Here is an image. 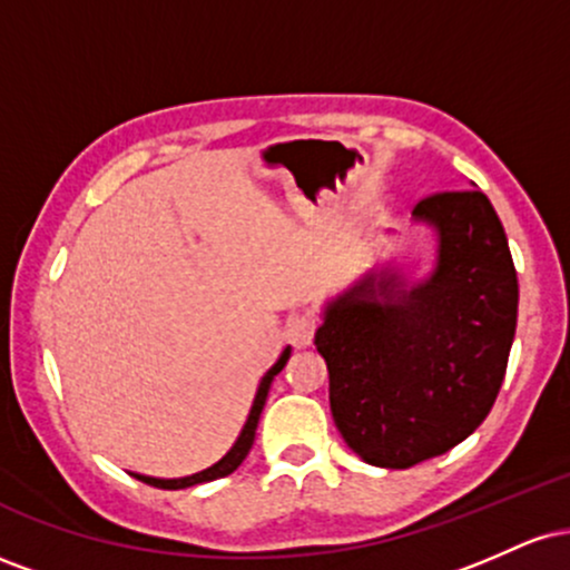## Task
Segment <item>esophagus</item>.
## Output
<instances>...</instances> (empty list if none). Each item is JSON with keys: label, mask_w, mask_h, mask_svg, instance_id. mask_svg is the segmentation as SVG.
Here are the masks:
<instances>
[{"label": "esophagus", "mask_w": 570, "mask_h": 570, "mask_svg": "<svg viewBox=\"0 0 570 570\" xmlns=\"http://www.w3.org/2000/svg\"><path fill=\"white\" fill-rule=\"evenodd\" d=\"M316 316L313 313H294V316L286 322V343H292L294 348H305L311 345L313 335H316Z\"/></svg>", "instance_id": "esophagus-1"}]
</instances>
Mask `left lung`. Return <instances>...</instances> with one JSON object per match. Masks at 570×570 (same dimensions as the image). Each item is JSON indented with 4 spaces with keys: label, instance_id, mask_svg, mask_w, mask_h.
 Returning a JSON list of instances; mask_svg holds the SVG:
<instances>
[{
    "label": "left lung",
    "instance_id": "8db88e82",
    "mask_svg": "<svg viewBox=\"0 0 570 570\" xmlns=\"http://www.w3.org/2000/svg\"><path fill=\"white\" fill-rule=\"evenodd\" d=\"M412 214L440 233L431 278L404 292L394 276H367L330 305L313 340L340 434L383 469L448 453L485 421L507 375L520 297L485 193L442 189Z\"/></svg>",
    "mask_w": 570,
    "mask_h": 570
}]
</instances>
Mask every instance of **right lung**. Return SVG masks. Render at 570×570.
Segmentation results:
<instances>
[{
    "mask_svg": "<svg viewBox=\"0 0 570 570\" xmlns=\"http://www.w3.org/2000/svg\"><path fill=\"white\" fill-rule=\"evenodd\" d=\"M289 348L281 353V358L276 364H273L271 370L265 372V377L259 381V389H257V396H254V404H252V412H248V421L244 431H240L238 442L233 444V450L222 458L219 463H214L212 469H206V472H198L193 476H181V480H155V476H141V474H134L139 482H147V485L153 488H163V490H181V488H193V485H200V482H208V480H217V476H227L233 474L235 469L244 463V458L248 455V450H252L254 444V431H257V423H259V412L265 407V399H267V391H271V383L273 377L278 375L281 370H284V364L289 362Z\"/></svg>",
    "mask_w": 570,
    "mask_h": 570,
    "instance_id": "right-lung-1",
    "label": "right lung"
}]
</instances>
